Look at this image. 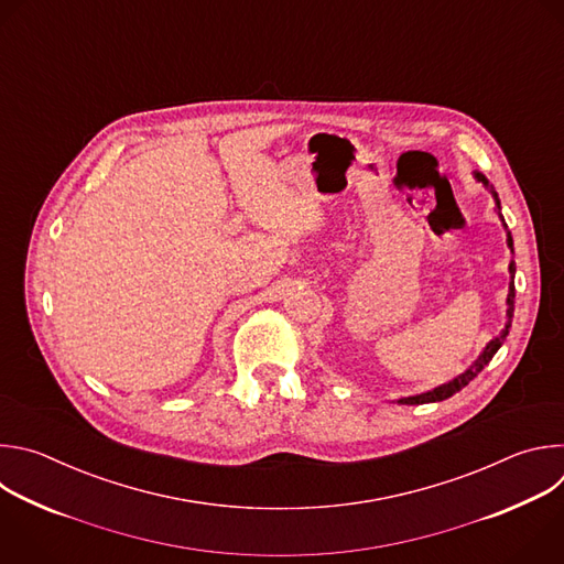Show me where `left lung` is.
<instances>
[{"label":"left lung","instance_id":"obj_1","mask_svg":"<svg viewBox=\"0 0 564 564\" xmlns=\"http://www.w3.org/2000/svg\"><path fill=\"white\" fill-rule=\"evenodd\" d=\"M474 177H476L478 182H482V184L489 188V193L494 195V199H496V213H498V217H500V221H502V227H505V234H507V247H509L511 253H513V238H511V234H509V229H507V221H505V217H502V206H500V197H498L496 188L489 184V180H487L482 173L474 171ZM509 273H511V282H509V293H507V322H505V328L500 330V335L494 337V340L482 349V354L478 356V360H476L465 373H460L458 378L448 380V382H444V384H440V387H435V389H431V391H424V393H417V395H409V398H400L398 404H426V402H442V400H446V398H452L454 393H458L460 389H465V387L491 362V358H494V356L498 354V349L505 345L507 335H509V328H511V317H513V306H516V286H513L516 262H513V260L509 262Z\"/></svg>","mask_w":564,"mask_h":564}]
</instances>
